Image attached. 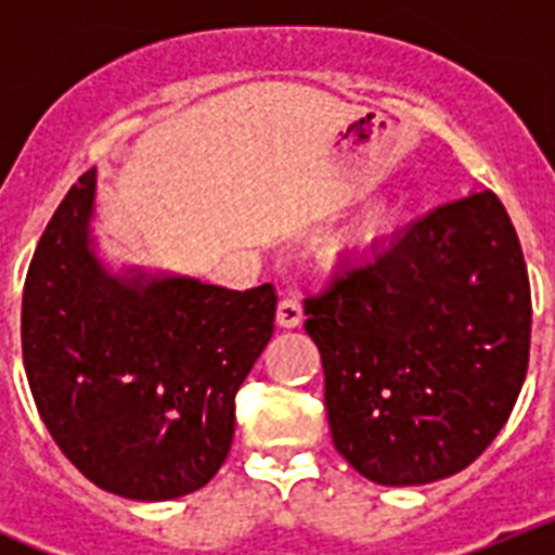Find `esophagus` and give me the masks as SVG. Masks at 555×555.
<instances>
[{
  "mask_svg": "<svg viewBox=\"0 0 555 555\" xmlns=\"http://www.w3.org/2000/svg\"><path fill=\"white\" fill-rule=\"evenodd\" d=\"M278 325L281 327L302 325V300L294 292H288L286 297L278 302Z\"/></svg>",
  "mask_w": 555,
  "mask_h": 555,
  "instance_id": "obj_1",
  "label": "esophagus"
}]
</instances>
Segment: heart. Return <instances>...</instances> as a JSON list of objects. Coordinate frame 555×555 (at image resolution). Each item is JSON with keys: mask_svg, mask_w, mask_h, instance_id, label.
I'll list each match as a JSON object with an SVG mask.
<instances>
[{"mask_svg": "<svg viewBox=\"0 0 555 555\" xmlns=\"http://www.w3.org/2000/svg\"><path fill=\"white\" fill-rule=\"evenodd\" d=\"M386 217H389V208H386V203H375L370 205V208L361 214V217L356 219V224H352V238H366V235H372L375 230L384 228Z\"/></svg>", "mask_w": 555, "mask_h": 555, "instance_id": "obj_1", "label": "heart"}]
</instances>
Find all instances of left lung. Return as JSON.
I'll return each instance as SVG.
<instances>
[{"instance_id":"obj_1","label":"left lung","mask_w":555,"mask_h":555,"mask_svg":"<svg viewBox=\"0 0 555 555\" xmlns=\"http://www.w3.org/2000/svg\"><path fill=\"white\" fill-rule=\"evenodd\" d=\"M333 444L364 478L420 487L506 425L531 350V286L492 191L439 205L306 297Z\"/></svg>"}]
</instances>
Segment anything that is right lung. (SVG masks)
I'll list each match as a JSON object with an SVG mask.
<instances>
[{
	"instance_id": "right-lung-1",
	"label": "right lung",
	"mask_w": 555,
	"mask_h": 555,
	"mask_svg": "<svg viewBox=\"0 0 555 555\" xmlns=\"http://www.w3.org/2000/svg\"><path fill=\"white\" fill-rule=\"evenodd\" d=\"M96 169L38 242L22 300L29 391L57 448L105 492H197L233 444L235 391L274 331L272 283L247 292L127 269L94 253Z\"/></svg>"
}]
</instances>
